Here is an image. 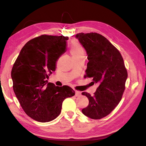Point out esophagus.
I'll return each mask as SVG.
<instances>
[{"label":"esophagus","instance_id":"1","mask_svg":"<svg viewBox=\"0 0 146 146\" xmlns=\"http://www.w3.org/2000/svg\"><path fill=\"white\" fill-rule=\"evenodd\" d=\"M75 92H76V94H75V96H76V97L80 96L81 95V92H80V91H75Z\"/></svg>","mask_w":146,"mask_h":146}]
</instances>
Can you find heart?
Masks as SVG:
<instances>
[{"label":"heart","mask_w":146,"mask_h":146,"mask_svg":"<svg viewBox=\"0 0 146 146\" xmlns=\"http://www.w3.org/2000/svg\"><path fill=\"white\" fill-rule=\"evenodd\" d=\"M70 54L72 56L84 55V50L82 46L76 40H74L70 43Z\"/></svg>","instance_id":"b5f03b06"}]
</instances>
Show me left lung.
Wrapping results in <instances>:
<instances>
[{"label":"left lung","instance_id":"left-lung-1","mask_svg":"<svg viewBox=\"0 0 146 146\" xmlns=\"http://www.w3.org/2000/svg\"><path fill=\"white\" fill-rule=\"evenodd\" d=\"M89 60L85 77L98 83L94 96L83 92L89 105L82 111L93 119L103 118L111 113L121 101L125 90L127 71L121 53L102 35L97 33H77Z\"/></svg>","mask_w":146,"mask_h":146}]
</instances>
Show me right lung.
I'll list each match as a JSON object with an SVG mask.
<instances>
[{
    "mask_svg": "<svg viewBox=\"0 0 146 146\" xmlns=\"http://www.w3.org/2000/svg\"><path fill=\"white\" fill-rule=\"evenodd\" d=\"M68 39L43 35L31 39L13 66V90L25 113L35 121L54 120L60 114L63 100L75 95L70 87L56 86L46 80L66 51Z\"/></svg>",
    "mask_w": 146,
    "mask_h": 146,
    "instance_id": "obj_1",
    "label": "right lung"
}]
</instances>
